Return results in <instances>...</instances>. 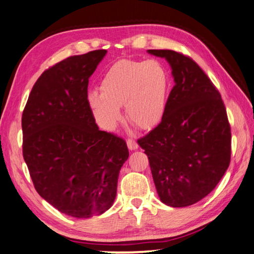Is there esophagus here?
Wrapping results in <instances>:
<instances>
[{"instance_id": "esophagus-1", "label": "esophagus", "mask_w": 254, "mask_h": 254, "mask_svg": "<svg viewBox=\"0 0 254 254\" xmlns=\"http://www.w3.org/2000/svg\"><path fill=\"white\" fill-rule=\"evenodd\" d=\"M127 148L130 150H136L138 148V145L135 141H133V139L128 138L127 141Z\"/></svg>"}]
</instances>
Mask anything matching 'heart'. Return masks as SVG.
Masks as SVG:
<instances>
[{
  "instance_id": "heart-1",
  "label": "heart",
  "mask_w": 254,
  "mask_h": 254,
  "mask_svg": "<svg viewBox=\"0 0 254 254\" xmlns=\"http://www.w3.org/2000/svg\"><path fill=\"white\" fill-rule=\"evenodd\" d=\"M168 90V75L158 61L121 60L105 73L100 91H89L87 104L107 131L115 130L122 120V106L132 123L152 128L164 118Z\"/></svg>"
}]
</instances>
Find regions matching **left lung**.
Returning <instances> with one entry per match:
<instances>
[{
  "mask_svg": "<svg viewBox=\"0 0 254 254\" xmlns=\"http://www.w3.org/2000/svg\"><path fill=\"white\" fill-rule=\"evenodd\" d=\"M169 63L175 86L161 122L137 143L147 155L160 201L186 207L212 192L230 163L231 133L218 90L192 59L147 50Z\"/></svg>",
  "mask_w": 254,
  "mask_h": 254,
  "instance_id": "1",
  "label": "left lung"
}]
</instances>
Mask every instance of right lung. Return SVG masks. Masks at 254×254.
I'll return each mask as SVG.
<instances>
[{"label": "right lung", "mask_w": 254, "mask_h": 254, "mask_svg": "<svg viewBox=\"0 0 254 254\" xmlns=\"http://www.w3.org/2000/svg\"><path fill=\"white\" fill-rule=\"evenodd\" d=\"M107 50L69 57L47 69L21 118L23 156L39 195L61 213L90 218L109 209L128 150L100 131L87 104L88 79Z\"/></svg>", "instance_id": "add662e5"}]
</instances>
